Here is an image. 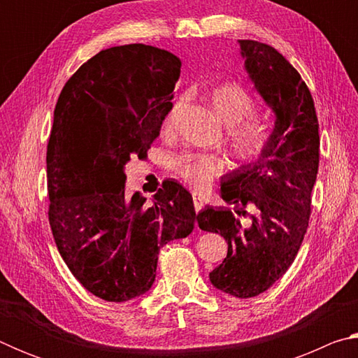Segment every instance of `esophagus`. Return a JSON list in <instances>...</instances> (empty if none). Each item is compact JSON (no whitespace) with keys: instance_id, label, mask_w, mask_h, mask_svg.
Segmentation results:
<instances>
[{"instance_id":"esophagus-1","label":"esophagus","mask_w":358,"mask_h":358,"mask_svg":"<svg viewBox=\"0 0 358 358\" xmlns=\"http://www.w3.org/2000/svg\"><path fill=\"white\" fill-rule=\"evenodd\" d=\"M192 202H194V208H196V211H201L202 210L203 201H202V197L199 196L197 192H192Z\"/></svg>"}]
</instances>
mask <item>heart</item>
<instances>
[{"instance_id": "b5f03b06", "label": "heart", "mask_w": 358, "mask_h": 358, "mask_svg": "<svg viewBox=\"0 0 358 358\" xmlns=\"http://www.w3.org/2000/svg\"><path fill=\"white\" fill-rule=\"evenodd\" d=\"M207 99L216 117L229 128L230 153L245 164L260 159L270 147L271 129L268 124L254 120L257 104L252 96L237 83H222L210 90ZM180 107L181 99H177L166 115V131L172 129ZM173 167L187 183L202 187L224 171V161L213 155H183Z\"/></svg>"}]
</instances>
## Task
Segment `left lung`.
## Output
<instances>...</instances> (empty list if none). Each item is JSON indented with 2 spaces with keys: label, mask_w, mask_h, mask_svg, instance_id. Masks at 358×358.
Returning a JSON list of instances; mask_svg holds the SVG:
<instances>
[{
  "label": "left lung",
  "mask_w": 358,
  "mask_h": 358,
  "mask_svg": "<svg viewBox=\"0 0 358 358\" xmlns=\"http://www.w3.org/2000/svg\"><path fill=\"white\" fill-rule=\"evenodd\" d=\"M238 44L248 77L275 113L271 142L260 159L221 178L222 201L234 208L207 205L197 222L227 241V257L210 273L211 284L250 299L273 286L300 250L319 169V123L306 83L276 48L250 39Z\"/></svg>",
  "instance_id": "8db88e82"
}]
</instances>
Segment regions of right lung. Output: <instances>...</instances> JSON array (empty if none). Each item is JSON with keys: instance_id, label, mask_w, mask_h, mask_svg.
<instances>
[{"instance_id": "add662e5", "label": "right lung", "mask_w": 358, "mask_h": 358, "mask_svg": "<svg viewBox=\"0 0 358 358\" xmlns=\"http://www.w3.org/2000/svg\"><path fill=\"white\" fill-rule=\"evenodd\" d=\"M180 68L157 47L107 48L66 82L53 112L48 221L71 273L106 301L147 294L161 248L194 229L192 196L178 181H164L150 208L138 191L124 192V167L159 136Z\"/></svg>"}]
</instances>
